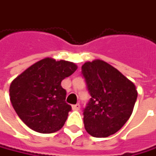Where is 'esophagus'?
<instances>
[{"label":"esophagus","instance_id":"esophagus-1","mask_svg":"<svg viewBox=\"0 0 156 156\" xmlns=\"http://www.w3.org/2000/svg\"><path fill=\"white\" fill-rule=\"evenodd\" d=\"M72 109H73L74 111H79V109H80V105H79V104L73 105H72Z\"/></svg>","mask_w":156,"mask_h":156}]
</instances>
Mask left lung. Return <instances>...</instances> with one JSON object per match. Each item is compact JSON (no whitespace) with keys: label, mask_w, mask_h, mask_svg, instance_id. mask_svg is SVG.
Listing matches in <instances>:
<instances>
[{"label":"left lung","mask_w":156,"mask_h":156,"mask_svg":"<svg viewBox=\"0 0 156 156\" xmlns=\"http://www.w3.org/2000/svg\"><path fill=\"white\" fill-rule=\"evenodd\" d=\"M82 74L91 96L84 110L85 130L97 138L108 137L130 118L138 95L136 86L100 59L85 63Z\"/></svg>","instance_id":"obj_1"}]
</instances>
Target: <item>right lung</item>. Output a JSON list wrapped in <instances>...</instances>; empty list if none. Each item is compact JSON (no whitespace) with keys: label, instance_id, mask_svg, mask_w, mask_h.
<instances>
[{"label":"right lung","instance_id":"1","mask_svg":"<svg viewBox=\"0 0 156 156\" xmlns=\"http://www.w3.org/2000/svg\"><path fill=\"white\" fill-rule=\"evenodd\" d=\"M77 69L72 62L46 58L12 81L11 104L24 124L41 133L57 132L63 127L71 106L65 102L66 91L61 82Z\"/></svg>","mask_w":156,"mask_h":156}]
</instances>
